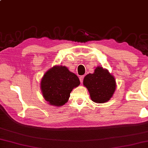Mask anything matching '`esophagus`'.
Returning a JSON list of instances; mask_svg holds the SVG:
<instances>
[{
    "instance_id": "1",
    "label": "esophagus",
    "mask_w": 148,
    "mask_h": 148,
    "mask_svg": "<svg viewBox=\"0 0 148 148\" xmlns=\"http://www.w3.org/2000/svg\"><path fill=\"white\" fill-rule=\"evenodd\" d=\"M84 76H81L80 77V81L81 83L83 82V80H84Z\"/></svg>"
}]
</instances>
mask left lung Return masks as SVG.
<instances>
[{
	"mask_svg": "<svg viewBox=\"0 0 148 148\" xmlns=\"http://www.w3.org/2000/svg\"><path fill=\"white\" fill-rule=\"evenodd\" d=\"M83 84L87 88L91 100L96 103H104L110 100L116 87L114 77L107 69L101 66L96 67L93 74L86 75Z\"/></svg>",
	"mask_w": 148,
	"mask_h": 148,
	"instance_id": "obj_1",
	"label": "left lung"
}]
</instances>
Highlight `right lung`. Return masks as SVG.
<instances>
[{
    "mask_svg": "<svg viewBox=\"0 0 148 148\" xmlns=\"http://www.w3.org/2000/svg\"><path fill=\"white\" fill-rule=\"evenodd\" d=\"M80 84L78 77L67 67L54 66L44 75L40 88L44 98L50 105L61 106L68 102L70 92Z\"/></svg>",
    "mask_w": 148,
    "mask_h": 148,
    "instance_id": "obj_1",
    "label": "right lung"
}]
</instances>
